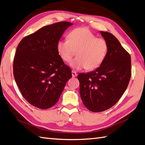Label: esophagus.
<instances>
[{
  "label": "esophagus",
  "mask_w": 145,
  "mask_h": 145,
  "mask_svg": "<svg viewBox=\"0 0 145 145\" xmlns=\"http://www.w3.org/2000/svg\"><path fill=\"white\" fill-rule=\"evenodd\" d=\"M77 74L76 73V71H72V76L73 77H76V76H77Z\"/></svg>",
  "instance_id": "34e87169"
}]
</instances>
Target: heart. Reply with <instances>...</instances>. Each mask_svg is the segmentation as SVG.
Segmentation results:
<instances>
[{"label":"heart","instance_id":"obj_1","mask_svg":"<svg viewBox=\"0 0 145 145\" xmlns=\"http://www.w3.org/2000/svg\"><path fill=\"white\" fill-rule=\"evenodd\" d=\"M57 51L64 61L71 60L76 51L77 57L69 63L76 70L95 69L103 63L107 53L108 44L103 38H97L87 27L73 29L68 35V40L57 42Z\"/></svg>","mask_w":145,"mask_h":145}]
</instances>
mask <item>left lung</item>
Instances as JSON below:
<instances>
[{"label": "left lung", "instance_id": "left-lung-1", "mask_svg": "<svg viewBox=\"0 0 145 145\" xmlns=\"http://www.w3.org/2000/svg\"><path fill=\"white\" fill-rule=\"evenodd\" d=\"M108 50L103 63L94 71L80 73V95L85 106L93 112L106 110L119 101L131 77V56L114 35L100 32Z\"/></svg>", "mask_w": 145, "mask_h": 145}]
</instances>
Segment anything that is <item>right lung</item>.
<instances>
[{
    "label": "right lung",
    "mask_w": 145,
    "mask_h": 145,
    "mask_svg": "<svg viewBox=\"0 0 145 145\" xmlns=\"http://www.w3.org/2000/svg\"><path fill=\"white\" fill-rule=\"evenodd\" d=\"M73 25L60 22L42 27L19 42L13 61L16 83L23 97L41 109L52 107L59 99L71 69L57 51L65 31Z\"/></svg>",
    "instance_id": "right-lung-1"
}]
</instances>
